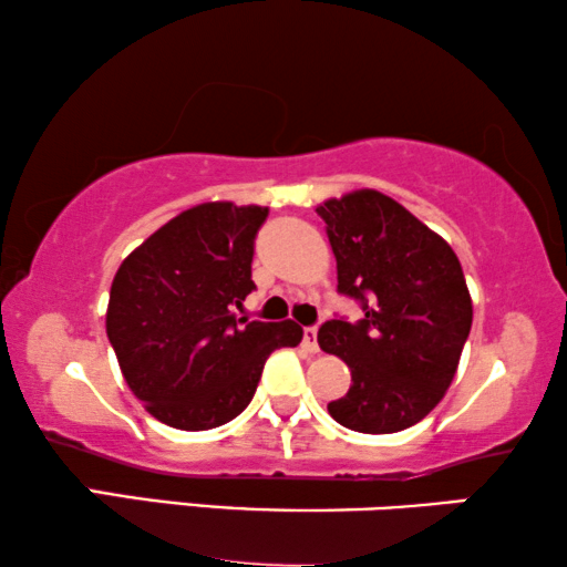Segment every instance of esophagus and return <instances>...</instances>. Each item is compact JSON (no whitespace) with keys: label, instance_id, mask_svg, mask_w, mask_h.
I'll return each mask as SVG.
<instances>
[{"label":"esophagus","instance_id":"obj_1","mask_svg":"<svg viewBox=\"0 0 567 567\" xmlns=\"http://www.w3.org/2000/svg\"><path fill=\"white\" fill-rule=\"evenodd\" d=\"M305 348L309 353L320 351V346H317V328H305Z\"/></svg>","mask_w":567,"mask_h":567}]
</instances>
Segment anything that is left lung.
I'll list each match as a JSON object with an SVG mask.
<instances>
[{
  "label": "left lung",
  "mask_w": 567,
  "mask_h": 567,
  "mask_svg": "<svg viewBox=\"0 0 567 567\" xmlns=\"http://www.w3.org/2000/svg\"><path fill=\"white\" fill-rule=\"evenodd\" d=\"M338 262V291L363 320H328L324 353L351 369V390L328 413L361 433H398L439 405L472 328V299L446 239L379 190L317 206Z\"/></svg>",
  "instance_id": "left-lung-1"
}]
</instances>
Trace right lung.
Wrapping results in <instances>:
<instances>
[{"instance_id": "add662e5", "label": "right lung", "mask_w": 567, "mask_h": 567, "mask_svg": "<svg viewBox=\"0 0 567 567\" xmlns=\"http://www.w3.org/2000/svg\"><path fill=\"white\" fill-rule=\"evenodd\" d=\"M266 206L212 200L177 214L126 260L111 286L105 330L123 379L150 415L208 431L250 405L276 348L301 343L297 322L237 317L252 284Z\"/></svg>"}]
</instances>
